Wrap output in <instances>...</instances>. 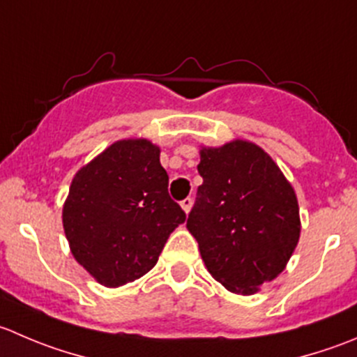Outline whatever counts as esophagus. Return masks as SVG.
Returning a JSON list of instances; mask_svg holds the SVG:
<instances>
[{"label":"esophagus","instance_id":"obj_1","mask_svg":"<svg viewBox=\"0 0 357 357\" xmlns=\"http://www.w3.org/2000/svg\"><path fill=\"white\" fill-rule=\"evenodd\" d=\"M192 204H193V200L190 199V197H188V199L181 200V207H183V211H185L186 214H188V213H190V209H192Z\"/></svg>","mask_w":357,"mask_h":357}]
</instances>
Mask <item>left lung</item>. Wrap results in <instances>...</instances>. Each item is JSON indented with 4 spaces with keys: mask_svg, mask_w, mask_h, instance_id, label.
Listing matches in <instances>:
<instances>
[{
    "mask_svg": "<svg viewBox=\"0 0 357 357\" xmlns=\"http://www.w3.org/2000/svg\"><path fill=\"white\" fill-rule=\"evenodd\" d=\"M186 228L209 274L228 291L252 295L284 271L300 238L295 190L271 155L249 141L202 148Z\"/></svg>",
    "mask_w": 357,
    "mask_h": 357,
    "instance_id": "left-lung-1",
    "label": "left lung"
}]
</instances>
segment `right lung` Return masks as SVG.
Instances as JSON below:
<instances>
[{"label":"right lung","instance_id":"obj_1","mask_svg":"<svg viewBox=\"0 0 357 357\" xmlns=\"http://www.w3.org/2000/svg\"><path fill=\"white\" fill-rule=\"evenodd\" d=\"M160 148L122 139L75 174L62 207L73 256L102 286L119 288L150 272L185 211L169 197Z\"/></svg>","mask_w":357,"mask_h":357}]
</instances>
